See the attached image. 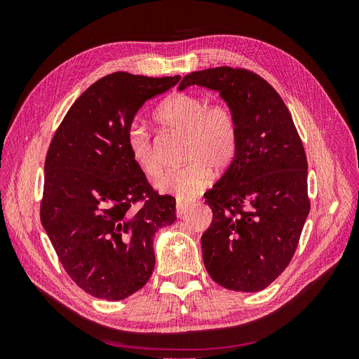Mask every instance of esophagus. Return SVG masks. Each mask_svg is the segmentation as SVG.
Instances as JSON below:
<instances>
[{"mask_svg":"<svg viewBox=\"0 0 359 359\" xmlns=\"http://www.w3.org/2000/svg\"><path fill=\"white\" fill-rule=\"evenodd\" d=\"M189 210H190V205L182 203V202L177 203V215L180 217V219H182V217L189 212Z\"/></svg>","mask_w":359,"mask_h":359,"instance_id":"1","label":"esophagus"}]
</instances>
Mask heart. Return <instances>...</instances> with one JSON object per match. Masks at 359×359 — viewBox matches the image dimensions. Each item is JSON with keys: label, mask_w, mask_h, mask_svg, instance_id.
Instances as JSON below:
<instances>
[{"label": "heart", "mask_w": 359, "mask_h": 359, "mask_svg": "<svg viewBox=\"0 0 359 359\" xmlns=\"http://www.w3.org/2000/svg\"><path fill=\"white\" fill-rule=\"evenodd\" d=\"M157 121L166 128L186 135L184 165L166 172L158 181L161 193L178 201L196 198L211 184L212 170H224L232 165L240 147V132L233 111L223 102H212L199 94L180 93L169 97L156 112ZM126 147L135 165L147 177L161 172L154 139L144 123L132 121L126 132Z\"/></svg>", "instance_id": "1"}]
</instances>
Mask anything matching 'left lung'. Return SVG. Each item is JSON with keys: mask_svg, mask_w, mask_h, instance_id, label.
<instances>
[{"mask_svg": "<svg viewBox=\"0 0 359 359\" xmlns=\"http://www.w3.org/2000/svg\"><path fill=\"white\" fill-rule=\"evenodd\" d=\"M190 85L219 91L240 132L235 160L205 194V268L226 289L264 290L287 268L310 212L306 151L287 106L259 74L214 67L187 74L180 90Z\"/></svg>", "mask_w": 359, "mask_h": 359, "instance_id": "1", "label": "left lung"}]
</instances>
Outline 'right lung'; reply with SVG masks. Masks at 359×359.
<instances>
[{
	"label": "right lung",
	"instance_id": "add662e5",
	"mask_svg": "<svg viewBox=\"0 0 359 359\" xmlns=\"http://www.w3.org/2000/svg\"><path fill=\"white\" fill-rule=\"evenodd\" d=\"M178 81L107 74L72 104L50 140L40 220L62 268L91 297L119 301L142 289L156 265L154 233L177 220L175 198L151 187L126 132L147 100Z\"/></svg>",
	"mask_w": 359,
	"mask_h": 359
}]
</instances>
